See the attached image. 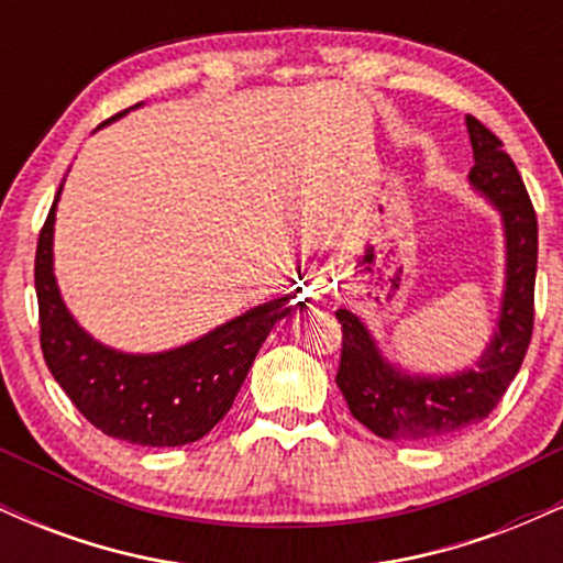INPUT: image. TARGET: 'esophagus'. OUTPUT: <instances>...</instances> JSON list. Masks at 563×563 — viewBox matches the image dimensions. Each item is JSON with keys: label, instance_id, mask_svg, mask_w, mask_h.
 <instances>
[{"label": "esophagus", "instance_id": "1", "mask_svg": "<svg viewBox=\"0 0 563 563\" xmlns=\"http://www.w3.org/2000/svg\"><path fill=\"white\" fill-rule=\"evenodd\" d=\"M328 290H331V286H328V277L325 275H322V273L307 275V294H309V299L322 301V299H325Z\"/></svg>", "mask_w": 563, "mask_h": 563}]
</instances>
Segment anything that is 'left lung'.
<instances>
[{
	"label": "left lung",
	"mask_w": 563,
	"mask_h": 563,
	"mask_svg": "<svg viewBox=\"0 0 563 563\" xmlns=\"http://www.w3.org/2000/svg\"><path fill=\"white\" fill-rule=\"evenodd\" d=\"M474 166L471 185L500 209L508 238V283L495 341L476 371L455 378L399 376L380 360L365 325L349 309L341 322V363L335 384L360 423L384 439H434L484 421L519 373L534 328L538 214L519 169L503 142L479 119H466Z\"/></svg>",
	"instance_id": "8db88e82"
}]
</instances>
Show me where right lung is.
Segmentation results:
<instances>
[{"label":"right lung","mask_w":563,"mask_h":563,"mask_svg":"<svg viewBox=\"0 0 563 563\" xmlns=\"http://www.w3.org/2000/svg\"><path fill=\"white\" fill-rule=\"evenodd\" d=\"M55 203L38 232L34 262L38 341L49 373L102 434L142 448H179L206 437L235 402L275 322L290 312L288 299L262 303L174 352L140 357L113 352L76 325L57 294Z\"/></svg>","instance_id":"add662e5"}]
</instances>
